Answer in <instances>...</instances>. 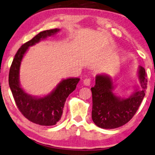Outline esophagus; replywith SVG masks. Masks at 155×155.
I'll list each match as a JSON object with an SVG mask.
<instances>
[{"label":"esophagus","instance_id":"obj_1","mask_svg":"<svg viewBox=\"0 0 155 155\" xmlns=\"http://www.w3.org/2000/svg\"><path fill=\"white\" fill-rule=\"evenodd\" d=\"M84 84L85 86H89L91 85V79L90 78H85L84 80Z\"/></svg>","mask_w":155,"mask_h":155}]
</instances>
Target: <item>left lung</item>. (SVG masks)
<instances>
[{
    "instance_id": "left-lung-1",
    "label": "left lung",
    "mask_w": 155,
    "mask_h": 155,
    "mask_svg": "<svg viewBox=\"0 0 155 155\" xmlns=\"http://www.w3.org/2000/svg\"><path fill=\"white\" fill-rule=\"evenodd\" d=\"M145 69L138 67L140 82L134 92L127 98L117 97L114 93V85L110 76L97 74L95 85L91 87L92 94V119L97 126L103 129H115L130 120L137 113L145 97L147 83Z\"/></svg>"
}]
</instances>
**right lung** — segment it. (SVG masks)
Instances as JSON below:
<instances>
[{"mask_svg": "<svg viewBox=\"0 0 155 155\" xmlns=\"http://www.w3.org/2000/svg\"><path fill=\"white\" fill-rule=\"evenodd\" d=\"M59 31L60 29L55 28L40 32L32 40L24 44L14 58L9 73V85L18 108L28 120L42 126L55 125L61 120L66 99L76 89L80 78L63 79L47 95L33 96L26 93L21 87L20 66L30 47Z\"/></svg>", "mask_w": 155, "mask_h": 155, "instance_id": "right-lung-1", "label": "right lung"}]
</instances>
